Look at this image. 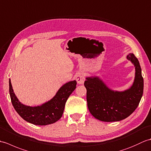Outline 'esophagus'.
Instances as JSON below:
<instances>
[{
    "label": "esophagus",
    "instance_id": "obj_1",
    "mask_svg": "<svg viewBox=\"0 0 151 151\" xmlns=\"http://www.w3.org/2000/svg\"><path fill=\"white\" fill-rule=\"evenodd\" d=\"M75 78L76 82H77V83L79 84H84V82L85 81V76L81 73H78L76 74V75L75 76Z\"/></svg>",
    "mask_w": 151,
    "mask_h": 151
}]
</instances>
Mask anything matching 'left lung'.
<instances>
[{
    "instance_id": "1",
    "label": "left lung",
    "mask_w": 151,
    "mask_h": 151,
    "mask_svg": "<svg viewBox=\"0 0 151 151\" xmlns=\"http://www.w3.org/2000/svg\"><path fill=\"white\" fill-rule=\"evenodd\" d=\"M135 66L133 85L124 91L109 89L98 77H88L84 82L87 89L88 107L91 115L104 122L123 120L132 114L138 106L143 93V78L139 61L133 53L127 56Z\"/></svg>"
}]
</instances>
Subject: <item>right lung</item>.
<instances>
[{
  "instance_id": "right-lung-1",
  "label": "right lung",
  "mask_w": 151,
  "mask_h": 151,
  "mask_svg": "<svg viewBox=\"0 0 151 151\" xmlns=\"http://www.w3.org/2000/svg\"><path fill=\"white\" fill-rule=\"evenodd\" d=\"M76 86V81L66 83L51 100L34 107L25 106L19 101L12 89L10 80L9 81V91L13 106L17 114L28 123L41 126L52 124L62 117L65 102L75 89Z\"/></svg>"
}]
</instances>
